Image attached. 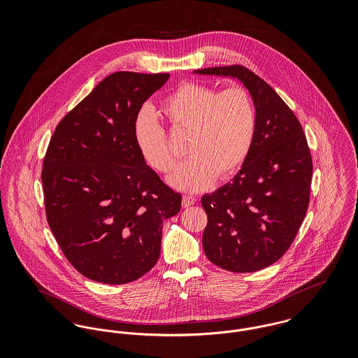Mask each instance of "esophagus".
Returning a JSON list of instances; mask_svg holds the SVG:
<instances>
[{
  "label": "esophagus",
  "instance_id": "34e87169",
  "mask_svg": "<svg viewBox=\"0 0 358 358\" xmlns=\"http://www.w3.org/2000/svg\"><path fill=\"white\" fill-rule=\"evenodd\" d=\"M194 204H196V197L189 196V194H185V196H183V200H182L183 208H189V206H192V205Z\"/></svg>",
  "mask_w": 358,
  "mask_h": 358
}]
</instances>
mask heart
I'll use <instances>...</instances> for the list:
<instances>
[{"label":"heart","instance_id":"heart-1","mask_svg":"<svg viewBox=\"0 0 358 358\" xmlns=\"http://www.w3.org/2000/svg\"><path fill=\"white\" fill-rule=\"evenodd\" d=\"M172 128L192 131L187 161L178 165L168 182L183 192L209 187L216 176L227 178L247 159L256 131V110L250 92L236 87L217 92L215 88L187 83L161 104ZM135 145L145 162L159 173L175 165L166 131L149 108H142L132 127Z\"/></svg>","mask_w":358,"mask_h":358}]
</instances>
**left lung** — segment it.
<instances>
[{"instance_id": "8db88e82", "label": "left lung", "mask_w": 358, "mask_h": 358, "mask_svg": "<svg viewBox=\"0 0 358 358\" xmlns=\"http://www.w3.org/2000/svg\"><path fill=\"white\" fill-rule=\"evenodd\" d=\"M196 73L238 78L255 104V138L243 168L203 196L201 205L206 257L229 271H257L288 251L305 219L313 175L306 136L287 103L250 69L231 64Z\"/></svg>"}]
</instances>
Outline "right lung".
<instances>
[{"mask_svg":"<svg viewBox=\"0 0 358 358\" xmlns=\"http://www.w3.org/2000/svg\"><path fill=\"white\" fill-rule=\"evenodd\" d=\"M168 73L117 71L57 124L43 162L47 220L71 266L90 280L127 284L152 270L164 219L182 196L139 153L134 120Z\"/></svg>","mask_w":358,"mask_h":358,"instance_id":"add662e5","label":"right lung"}]
</instances>
